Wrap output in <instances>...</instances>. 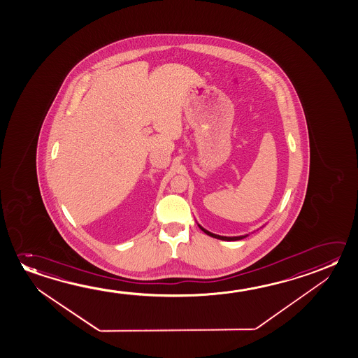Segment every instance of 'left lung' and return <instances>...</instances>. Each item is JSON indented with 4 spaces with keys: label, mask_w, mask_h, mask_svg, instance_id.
<instances>
[{
    "label": "left lung",
    "mask_w": 358,
    "mask_h": 358,
    "mask_svg": "<svg viewBox=\"0 0 358 358\" xmlns=\"http://www.w3.org/2000/svg\"><path fill=\"white\" fill-rule=\"evenodd\" d=\"M198 227L204 231L206 235H209L211 238H219V240H224V241H236V240H241V238H246V236H249V235H241V236H222V235H216V234L210 233V231H208L206 229H204L203 227H200L198 224Z\"/></svg>",
    "instance_id": "1"
}]
</instances>
